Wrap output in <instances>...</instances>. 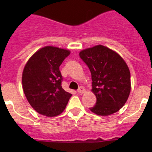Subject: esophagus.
Returning a JSON list of instances; mask_svg holds the SVG:
<instances>
[{
  "label": "esophagus",
  "instance_id": "obj_1",
  "mask_svg": "<svg viewBox=\"0 0 152 152\" xmlns=\"http://www.w3.org/2000/svg\"><path fill=\"white\" fill-rule=\"evenodd\" d=\"M77 92L78 93H79V94H83V93H85L86 92V90L85 89V87H80L79 89H78Z\"/></svg>",
  "mask_w": 152,
  "mask_h": 152
}]
</instances>
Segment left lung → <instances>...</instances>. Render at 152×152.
<instances>
[{
	"label": "left lung",
	"mask_w": 152,
	"mask_h": 152,
	"mask_svg": "<svg viewBox=\"0 0 152 152\" xmlns=\"http://www.w3.org/2000/svg\"><path fill=\"white\" fill-rule=\"evenodd\" d=\"M92 76L91 91L96 104L90 108L98 115L107 116L121 109L131 91L130 71L124 59L117 52L102 45L79 52Z\"/></svg>",
	"instance_id": "1"
}]
</instances>
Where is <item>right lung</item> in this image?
<instances>
[{"mask_svg":"<svg viewBox=\"0 0 152 152\" xmlns=\"http://www.w3.org/2000/svg\"><path fill=\"white\" fill-rule=\"evenodd\" d=\"M70 53L67 49L47 45L27 61L22 74L24 94L39 114L55 117L65 110L72 94L61 86L59 66Z\"/></svg>","mask_w":152,"mask_h":152,"instance_id":"right-lung-1","label":"right lung"}]
</instances>
